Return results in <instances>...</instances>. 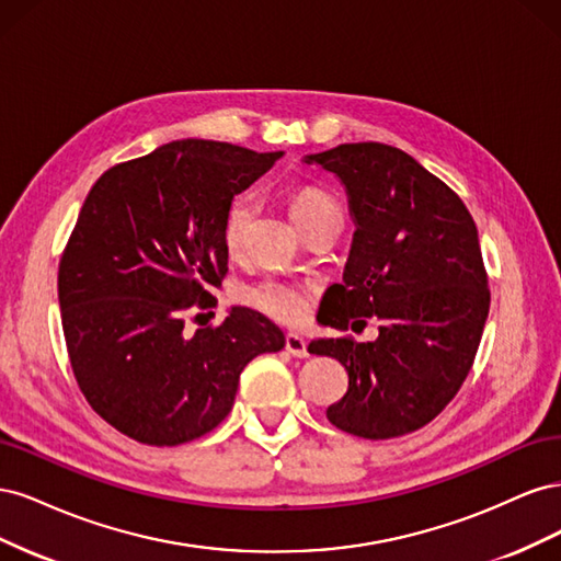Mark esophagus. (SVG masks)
I'll list each match as a JSON object with an SVG mask.
<instances>
[{
  "label": "esophagus",
  "instance_id": "1",
  "mask_svg": "<svg viewBox=\"0 0 561 561\" xmlns=\"http://www.w3.org/2000/svg\"><path fill=\"white\" fill-rule=\"evenodd\" d=\"M285 351L293 353L295 358H309V351H307V342L299 334H287L285 336Z\"/></svg>",
  "mask_w": 561,
  "mask_h": 561
}]
</instances>
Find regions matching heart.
I'll list each match as a JSON object with an SVG mask.
<instances>
[{"mask_svg": "<svg viewBox=\"0 0 561 561\" xmlns=\"http://www.w3.org/2000/svg\"><path fill=\"white\" fill-rule=\"evenodd\" d=\"M328 210H339V208L334 206L330 196H325L318 190H311V186L299 190L290 198V215L297 227H304L309 219ZM250 222H252V198L236 196L229 203V208L225 213V222H222V243L227 252L236 254L243 248ZM239 299L241 304H245V307L264 313L271 320H278L283 325H295V322H301L307 318L311 307V293L307 287L293 280L276 278V276H266L257 283L245 285L239 293Z\"/></svg>", "mask_w": 561, "mask_h": 561, "instance_id": "b5f03b06", "label": "heart"}]
</instances>
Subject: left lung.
<instances>
[{
  "mask_svg": "<svg viewBox=\"0 0 561 561\" xmlns=\"http://www.w3.org/2000/svg\"><path fill=\"white\" fill-rule=\"evenodd\" d=\"M304 163L342 180L355 222L344 283L328 287L318 320L334 330L381 322L375 342L309 344L348 371L328 419L367 439L419 431L458 393L480 346L491 295L478 227L463 201L398 147L351 142Z\"/></svg>",
  "mask_w": 561,
  "mask_h": 561,
  "instance_id": "left-lung-1",
  "label": "left lung"
}]
</instances>
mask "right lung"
<instances>
[{
	"instance_id": "add662e5",
	"label": "right lung",
	"mask_w": 561,
	"mask_h": 561,
	"mask_svg": "<svg viewBox=\"0 0 561 561\" xmlns=\"http://www.w3.org/2000/svg\"><path fill=\"white\" fill-rule=\"evenodd\" d=\"M283 151L175 140L116 163L83 201L58 266L67 353L83 398L142 445L175 447L231 412L243 367L285 336L236 307L222 325L184 328L215 307L227 276L222 222L236 194Z\"/></svg>"
}]
</instances>
